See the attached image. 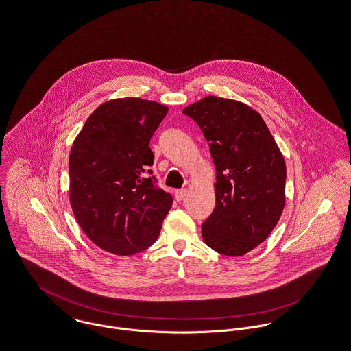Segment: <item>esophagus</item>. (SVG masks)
Wrapping results in <instances>:
<instances>
[{
  "label": "esophagus",
  "mask_w": 351,
  "mask_h": 351,
  "mask_svg": "<svg viewBox=\"0 0 351 351\" xmlns=\"http://www.w3.org/2000/svg\"><path fill=\"white\" fill-rule=\"evenodd\" d=\"M187 193H189V189H176L175 191V197H176V200L180 202L187 196Z\"/></svg>",
  "instance_id": "esophagus-1"
}]
</instances>
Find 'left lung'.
<instances>
[{
  "label": "left lung",
  "instance_id": "8db88e82",
  "mask_svg": "<svg viewBox=\"0 0 351 351\" xmlns=\"http://www.w3.org/2000/svg\"><path fill=\"white\" fill-rule=\"evenodd\" d=\"M203 131L216 168V204L202 224L204 243L241 256L267 239L285 207L286 164L262 116L207 96L183 109Z\"/></svg>",
  "mask_w": 351,
  "mask_h": 351
}]
</instances>
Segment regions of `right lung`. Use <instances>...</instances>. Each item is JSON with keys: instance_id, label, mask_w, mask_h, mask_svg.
Instances as JSON below:
<instances>
[{"instance_id": "right-lung-1", "label": "right lung", "mask_w": 351, "mask_h": 351, "mask_svg": "<svg viewBox=\"0 0 351 351\" xmlns=\"http://www.w3.org/2000/svg\"><path fill=\"white\" fill-rule=\"evenodd\" d=\"M168 108L137 97L101 104L85 121L69 155L71 206L85 235L114 255L156 242L172 196L148 169L149 140Z\"/></svg>"}]
</instances>
